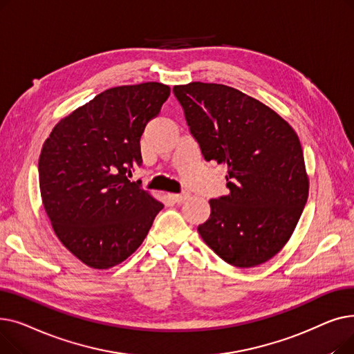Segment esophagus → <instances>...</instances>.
Wrapping results in <instances>:
<instances>
[{
	"mask_svg": "<svg viewBox=\"0 0 354 354\" xmlns=\"http://www.w3.org/2000/svg\"><path fill=\"white\" fill-rule=\"evenodd\" d=\"M172 198H174L178 203H182V202H185V201H187V199L189 198V192L183 191V192H180V194H174Z\"/></svg>",
	"mask_w": 354,
	"mask_h": 354,
	"instance_id": "1",
	"label": "esophagus"
}]
</instances>
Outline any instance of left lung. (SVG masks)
<instances>
[{
	"instance_id": "8db88e82",
	"label": "left lung",
	"mask_w": 354,
	"mask_h": 354,
	"mask_svg": "<svg viewBox=\"0 0 354 354\" xmlns=\"http://www.w3.org/2000/svg\"><path fill=\"white\" fill-rule=\"evenodd\" d=\"M189 132L207 162L228 166V195L211 199L198 227L205 244L239 268L263 264L291 236L308 196L299 136L268 106L236 88L175 86Z\"/></svg>"
}]
</instances>
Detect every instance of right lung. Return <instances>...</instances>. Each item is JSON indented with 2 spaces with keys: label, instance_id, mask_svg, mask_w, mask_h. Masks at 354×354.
<instances>
[{
  "label": "right lung",
  "instance_id": "right-lung-1",
  "mask_svg": "<svg viewBox=\"0 0 354 354\" xmlns=\"http://www.w3.org/2000/svg\"><path fill=\"white\" fill-rule=\"evenodd\" d=\"M169 95L156 82L104 90L62 119L43 145L44 209L62 244L88 267L124 261L163 208L129 178L142 165L143 130Z\"/></svg>",
  "mask_w": 354,
  "mask_h": 354
}]
</instances>
